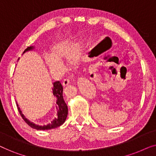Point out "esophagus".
<instances>
[{
    "label": "esophagus",
    "instance_id": "1",
    "mask_svg": "<svg viewBox=\"0 0 156 156\" xmlns=\"http://www.w3.org/2000/svg\"><path fill=\"white\" fill-rule=\"evenodd\" d=\"M69 83H70V81L69 79H66V80H64L63 82H62V85L64 87H66V86H67L68 84H69Z\"/></svg>",
    "mask_w": 156,
    "mask_h": 156
}]
</instances>
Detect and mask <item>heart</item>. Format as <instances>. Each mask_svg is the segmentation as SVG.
I'll use <instances>...</instances> for the list:
<instances>
[{
	"instance_id": "1",
	"label": "heart",
	"mask_w": 156,
	"mask_h": 156,
	"mask_svg": "<svg viewBox=\"0 0 156 156\" xmlns=\"http://www.w3.org/2000/svg\"><path fill=\"white\" fill-rule=\"evenodd\" d=\"M84 49V45L82 41L59 42L51 48L50 55L46 57V62L51 69L59 72L62 70V62L67 59L69 67H76L80 62Z\"/></svg>"
}]
</instances>
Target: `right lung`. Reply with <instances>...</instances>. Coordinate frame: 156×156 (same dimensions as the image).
Instances as JSON below:
<instances>
[{
    "mask_svg": "<svg viewBox=\"0 0 156 156\" xmlns=\"http://www.w3.org/2000/svg\"><path fill=\"white\" fill-rule=\"evenodd\" d=\"M35 49V47L34 46H30L27 47V48L25 49L23 52V54H24L26 52H28V51L33 50ZM53 94H54V97L57 98V117L55 118L53 120L51 121V123H48L47 125L44 126H39L36 125L35 123H33L31 121H30L28 119L25 118L24 114L22 113V111L20 110V107L18 106V104H17V106H18V111L20 112V114L22 116V118L24 119V121L26 122L27 124H28L33 129H37V130H50L52 129H56L58 126H60L62 124H63L66 121V119H67V114H68V108L67 105L66 104L65 100H64L63 98V87L62 85L61 82L59 81H57V82H55L53 83Z\"/></svg>",
    "mask_w": 156,
    "mask_h": 156,
    "instance_id": "add662e5",
    "label": "right lung"
}]
</instances>
